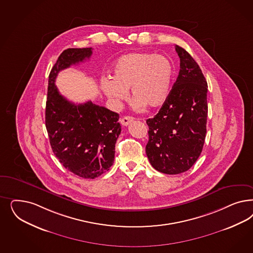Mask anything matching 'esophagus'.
Returning <instances> with one entry per match:
<instances>
[{"label":"esophagus","instance_id":"1","mask_svg":"<svg viewBox=\"0 0 253 253\" xmlns=\"http://www.w3.org/2000/svg\"><path fill=\"white\" fill-rule=\"evenodd\" d=\"M133 120H134V118L131 117V116H124L122 119L120 120V123H121V125L124 126H128Z\"/></svg>","mask_w":253,"mask_h":253}]
</instances>
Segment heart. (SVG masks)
I'll use <instances>...</instances> for the list:
<instances>
[{
    "label": "heart",
    "instance_id": "obj_1",
    "mask_svg": "<svg viewBox=\"0 0 253 253\" xmlns=\"http://www.w3.org/2000/svg\"><path fill=\"white\" fill-rule=\"evenodd\" d=\"M174 75L169 58L146 52H133L119 57L114 62L112 79L104 78L100 86L107 98L119 104L128 97L137 108H155L167 99Z\"/></svg>",
    "mask_w": 253,
    "mask_h": 253
}]
</instances>
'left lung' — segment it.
<instances>
[{
	"mask_svg": "<svg viewBox=\"0 0 253 253\" xmlns=\"http://www.w3.org/2000/svg\"><path fill=\"white\" fill-rule=\"evenodd\" d=\"M178 78L154 118L147 119L146 155L153 168L165 174L187 171L202 152L207 133L208 84L196 60L175 46Z\"/></svg>",
	"mask_w": 253,
	"mask_h": 253,
	"instance_id": "1",
	"label": "left lung"
}]
</instances>
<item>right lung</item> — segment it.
I'll return each instance as SVG.
<instances>
[{
  "mask_svg": "<svg viewBox=\"0 0 253 253\" xmlns=\"http://www.w3.org/2000/svg\"><path fill=\"white\" fill-rule=\"evenodd\" d=\"M92 48L64 50L48 79L45 126L54 155L68 170L95 179L114 164L115 143L121 133L119 114L91 101L74 104L58 92L57 74L89 58Z\"/></svg>",
  "mask_w": 253,
  "mask_h": 253,
  "instance_id": "obj_1",
  "label": "right lung"
}]
</instances>
